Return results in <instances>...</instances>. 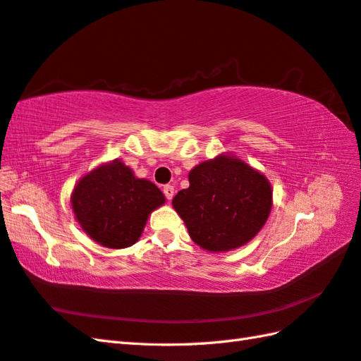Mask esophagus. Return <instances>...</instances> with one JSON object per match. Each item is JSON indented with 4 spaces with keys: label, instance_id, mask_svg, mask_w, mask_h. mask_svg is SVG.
I'll return each instance as SVG.
<instances>
[{
    "label": "esophagus",
    "instance_id": "34e87169",
    "mask_svg": "<svg viewBox=\"0 0 361 361\" xmlns=\"http://www.w3.org/2000/svg\"><path fill=\"white\" fill-rule=\"evenodd\" d=\"M163 192H164V195H166V198H167V200H172V198H173V195H175V189H173V186H171V185H167V186H164V189H163Z\"/></svg>",
    "mask_w": 361,
    "mask_h": 361
}]
</instances>
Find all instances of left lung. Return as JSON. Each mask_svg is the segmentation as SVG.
<instances>
[{
	"instance_id": "obj_1",
	"label": "left lung",
	"mask_w": 361,
	"mask_h": 361,
	"mask_svg": "<svg viewBox=\"0 0 361 361\" xmlns=\"http://www.w3.org/2000/svg\"><path fill=\"white\" fill-rule=\"evenodd\" d=\"M198 247L226 252L247 245L270 217L273 189L267 176L229 153L189 172V188L172 200Z\"/></svg>"
}]
</instances>
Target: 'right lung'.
I'll return each instance as SVG.
<instances>
[{
  "label": "right lung",
  "instance_id": "1",
  "mask_svg": "<svg viewBox=\"0 0 361 361\" xmlns=\"http://www.w3.org/2000/svg\"><path fill=\"white\" fill-rule=\"evenodd\" d=\"M166 203L163 192L137 178L121 159L99 164L75 183L71 208L83 233L105 248L132 247L150 214Z\"/></svg>",
  "mask_w": 361,
  "mask_h": 361
}]
</instances>
